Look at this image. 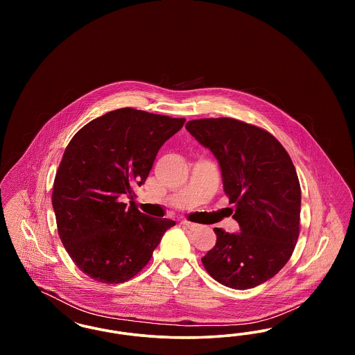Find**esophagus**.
Listing matches in <instances>:
<instances>
[{
	"label": "esophagus",
	"mask_w": 355,
	"mask_h": 355,
	"mask_svg": "<svg viewBox=\"0 0 355 355\" xmlns=\"http://www.w3.org/2000/svg\"><path fill=\"white\" fill-rule=\"evenodd\" d=\"M181 225L186 227V229H189V230H196L198 227L197 223H193V222H189V220H182Z\"/></svg>",
	"instance_id": "obj_1"
}]
</instances>
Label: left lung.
<instances>
[{
  "label": "left lung",
  "instance_id": "1",
  "mask_svg": "<svg viewBox=\"0 0 355 355\" xmlns=\"http://www.w3.org/2000/svg\"><path fill=\"white\" fill-rule=\"evenodd\" d=\"M186 129L218 159L241 230L216 227L203 266L223 286H258L286 265L300 236L301 186L293 161L274 135L238 119H193Z\"/></svg>",
  "mask_w": 355,
  "mask_h": 355
}]
</instances>
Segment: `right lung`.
<instances>
[{
    "instance_id": "1",
    "label": "right lung",
    "mask_w": 355,
    "mask_h": 355,
    "mask_svg": "<svg viewBox=\"0 0 355 355\" xmlns=\"http://www.w3.org/2000/svg\"><path fill=\"white\" fill-rule=\"evenodd\" d=\"M185 121L122 107L90 121L70 139L51 203L61 242L87 277L102 284L129 281L175 225L121 198L145 184L157 153Z\"/></svg>"
}]
</instances>
